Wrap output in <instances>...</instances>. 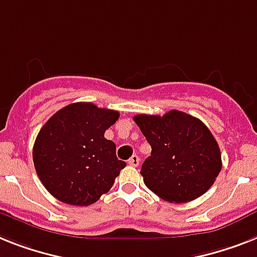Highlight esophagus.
Segmentation results:
<instances>
[{"instance_id":"34e87169","label":"esophagus","mask_w":257,"mask_h":257,"mask_svg":"<svg viewBox=\"0 0 257 257\" xmlns=\"http://www.w3.org/2000/svg\"><path fill=\"white\" fill-rule=\"evenodd\" d=\"M139 162H141V159H139L138 155H133V156L128 159V164H130L131 167H138V165H139Z\"/></svg>"}]
</instances>
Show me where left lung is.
I'll return each mask as SVG.
<instances>
[{"label":"left lung","mask_w":257,"mask_h":257,"mask_svg":"<svg viewBox=\"0 0 257 257\" xmlns=\"http://www.w3.org/2000/svg\"><path fill=\"white\" fill-rule=\"evenodd\" d=\"M134 120L152 148L141 169L148 189L172 203L189 202L210 189L222 159L202 120L179 110L163 116L139 114Z\"/></svg>","instance_id":"left-lung-1"}]
</instances>
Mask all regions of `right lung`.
I'll use <instances>...</instances> for the list:
<instances>
[{
	"mask_svg": "<svg viewBox=\"0 0 257 257\" xmlns=\"http://www.w3.org/2000/svg\"><path fill=\"white\" fill-rule=\"evenodd\" d=\"M119 118L115 110L90 102L65 106L51 116L33 148L35 171L48 192L61 202L88 206L113 186L126 167L105 131Z\"/></svg>",
	"mask_w": 257,
	"mask_h": 257,
	"instance_id": "1",
	"label": "right lung"
}]
</instances>
